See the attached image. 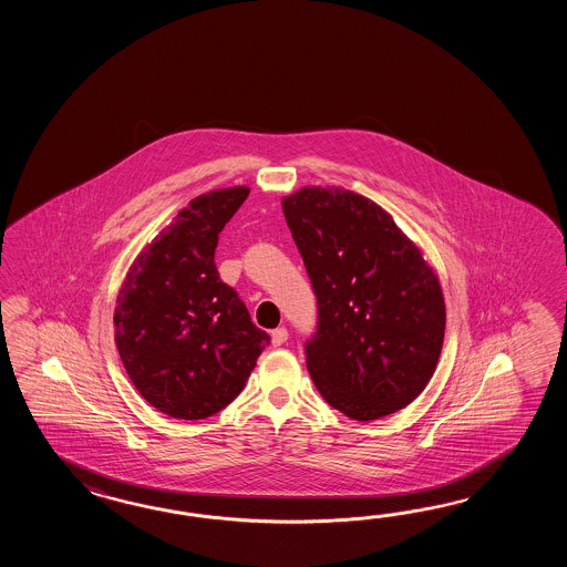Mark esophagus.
I'll use <instances>...</instances> for the list:
<instances>
[{
    "label": "esophagus",
    "instance_id": "obj_1",
    "mask_svg": "<svg viewBox=\"0 0 567 567\" xmlns=\"http://www.w3.org/2000/svg\"><path fill=\"white\" fill-rule=\"evenodd\" d=\"M271 342H274V347H281V344H286L288 342V330L281 326V328H276L274 332H271Z\"/></svg>",
    "mask_w": 567,
    "mask_h": 567
}]
</instances>
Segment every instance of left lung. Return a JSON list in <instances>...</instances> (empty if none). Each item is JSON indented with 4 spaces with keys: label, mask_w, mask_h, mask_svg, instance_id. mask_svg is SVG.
<instances>
[{
    "label": "left lung",
    "mask_w": 567,
    "mask_h": 567,
    "mask_svg": "<svg viewBox=\"0 0 567 567\" xmlns=\"http://www.w3.org/2000/svg\"><path fill=\"white\" fill-rule=\"evenodd\" d=\"M312 284L306 364L328 405L371 422L410 405L442 352L440 281L391 215L361 194L303 188L281 200Z\"/></svg>",
    "instance_id": "obj_1"
}]
</instances>
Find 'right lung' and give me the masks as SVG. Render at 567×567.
I'll return each mask as SVG.
<instances>
[{"instance_id": "1", "label": "right lung", "mask_w": 567, "mask_h": 567, "mask_svg": "<svg viewBox=\"0 0 567 567\" xmlns=\"http://www.w3.org/2000/svg\"><path fill=\"white\" fill-rule=\"evenodd\" d=\"M249 188L194 198L133 261L115 308V344L140 395L178 420L225 410L269 334L215 266L218 233Z\"/></svg>"}]
</instances>
